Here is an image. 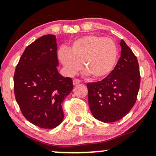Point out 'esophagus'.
<instances>
[{
	"label": "esophagus",
	"mask_w": 156,
	"mask_h": 156,
	"mask_svg": "<svg viewBox=\"0 0 156 156\" xmlns=\"http://www.w3.org/2000/svg\"><path fill=\"white\" fill-rule=\"evenodd\" d=\"M80 83V80H78V79H74L73 80V84H74V85H77V84H78V83Z\"/></svg>",
	"instance_id": "esophagus-1"
}]
</instances>
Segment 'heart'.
Here are the masks:
<instances>
[{
  "label": "heart",
  "mask_w": 156,
  "mask_h": 156,
  "mask_svg": "<svg viewBox=\"0 0 156 156\" xmlns=\"http://www.w3.org/2000/svg\"><path fill=\"white\" fill-rule=\"evenodd\" d=\"M58 57L69 76L82 67L94 79L110 74L117 58V48L112 39L98 35H87L75 39L69 48L62 47Z\"/></svg>",
  "instance_id": "heart-1"
}]
</instances>
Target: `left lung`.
<instances>
[{
  "instance_id": "left-lung-1",
  "label": "left lung",
  "mask_w": 156,
  "mask_h": 156,
  "mask_svg": "<svg viewBox=\"0 0 156 156\" xmlns=\"http://www.w3.org/2000/svg\"><path fill=\"white\" fill-rule=\"evenodd\" d=\"M121 56L101 81L87 83L89 105L95 119L114 122L128 114L136 101L140 73L136 56L122 39Z\"/></svg>"
}]
</instances>
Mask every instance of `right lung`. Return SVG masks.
<instances>
[{
    "label": "right lung",
    "mask_w": 156,
    "mask_h": 156,
    "mask_svg": "<svg viewBox=\"0 0 156 156\" xmlns=\"http://www.w3.org/2000/svg\"><path fill=\"white\" fill-rule=\"evenodd\" d=\"M55 36L48 34L27 46L14 75L15 99L25 118L52 129L64 119L62 103L73 89L72 78L58 72Z\"/></svg>",
    "instance_id": "add662e5"
}]
</instances>
